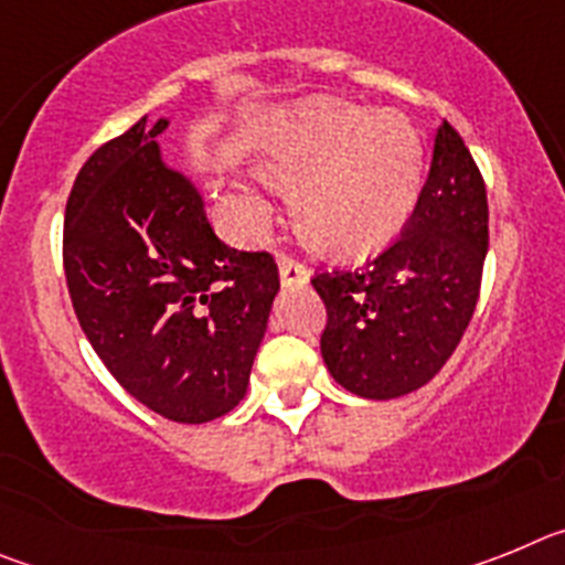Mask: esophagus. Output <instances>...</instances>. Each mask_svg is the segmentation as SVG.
Instances as JSON below:
<instances>
[{"label": "esophagus", "mask_w": 565, "mask_h": 565, "mask_svg": "<svg viewBox=\"0 0 565 565\" xmlns=\"http://www.w3.org/2000/svg\"><path fill=\"white\" fill-rule=\"evenodd\" d=\"M277 266H279V282H282L286 288L308 286L311 274H308V268L302 266V263H297V259H291V257H286V254H282Z\"/></svg>", "instance_id": "1"}]
</instances>
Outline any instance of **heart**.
<instances>
[{
  "label": "heart",
  "instance_id": "b5f03b06",
  "mask_svg": "<svg viewBox=\"0 0 565 565\" xmlns=\"http://www.w3.org/2000/svg\"><path fill=\"white\" fill-rule=\"evenodd\" d=\"M254 167L294 198L302 232L337 257L391 246L416 212L424 143L402 109H367L333 96L282 107L254 138ZM254 212L268 203L246 194Z\"/></svg>",
  "mask_w": 565,
  "mask_h": 565
}]
</instances>
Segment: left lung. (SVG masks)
<instances>
[{"instance_id": "left-lung-1", "label": "left lung", "mask_w": 565, "mask_h": 565, "mask_svg": "<svg viewBox=\"0 0 565 565\" xmlns=\"http://www.w3.org/2000/svg\"><path fill=\"white\" fill-rule=\"evenodd\" d=\"M487 246L483 178L461 135L444 121L402 237L364 268L311 279L328 308L322 359L331 376L379 402L430 382L476 311Z\"/></svg>"}]
</instances>
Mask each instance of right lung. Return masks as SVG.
Segmentation results:
<instances>
[{
  "instance_id": "1",
  "label": "right lung",
  "mask_w": 565,
  "mask_h": 565,
  "mask_svg": "<svg viewBox=\"0 0 565 565\" xmlns=\"http://www.w3.org/2000/svg\"><path fill=\"white\" fill-rule=\"evenodd\" d=\"M169 118L147 115L98 147L64 212L76 317L115 382L158 416L203 424L248 391L277 263L228 248L198 183L163 158Z\"/></svg>"
}]
</instances>
